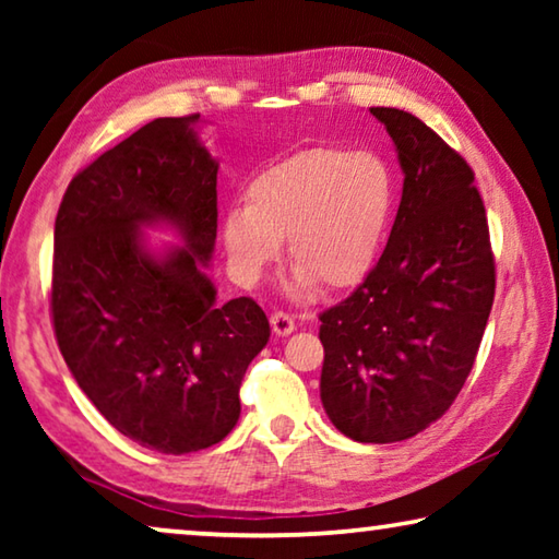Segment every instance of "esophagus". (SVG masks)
Listing matches in <instances>:
<instances>
[{
	"label": "esophagus",
	"mask_w": 559,
	"mask_h": 559,
	"mask_svg": "<svg viewBox=\"0 0 559 559\" xmlns=\"http://www.w3.org/2000/svg\"><path fill=\"white\" fill-rule=\"evenodd\" d=\"M271 328L276 335H290L293 330H296V320H293L288 313H283V310H278V313L271 316Z\"/></svg>",
	"instance_id": "obj_1"
}]
</instances>
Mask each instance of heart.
Here are the masks:
<instances>
[{
    "instance_id": "heart-1",
    "label": "heart",
    "mask_w": 559,
    "mask_h": 559,
    "mask_svg": "<svg viewBox=\"0 0 559 559\" xmlns=\"http://www.w3.org/2000/svg\"><path fill=\"white\" fill-rule=\"evenodd\" d=\"M394 212V177L370 150L313 147L271 165L246 187V206L222 216L231 276L257 286L278 261L283 239L296 263L290 298L357 286L380 257Z\"/></svg>"
}]
</instances>
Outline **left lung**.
Wrapping results in <instances>:
<instances>
[{"label":"left lung","instance_id":"obj_1","mask_svg":"<svg viewBox=\"0 0 559 559\" xmlns=\"http://www.w3.org/2000/svg\"><path fill=\"white\" fill-rule=\"evenodd\" d=\"M370 112L396 147L402 202L377 266L320 313V400L345 437L392 443L459 396L493 308L496 261L466 159L412 112Z\"/></svg>","mask_w":559,"mask_h":559}]
</instances>
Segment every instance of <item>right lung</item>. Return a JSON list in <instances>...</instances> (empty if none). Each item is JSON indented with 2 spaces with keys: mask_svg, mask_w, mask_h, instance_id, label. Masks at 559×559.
Wrapping results in <instances>:
<instances>
[{
  "mask_svg": "<svg viewBox=\"0 0 559 559\" xmlns=\"http://www.w3.org/2000/svg\"><path fill=\"white\" fill-rule=\"evenodd\" d=\"M157 118L81 169L53 229L51 318L71 374L122 437L159 453L210 449L241 414L246 367L271 328L251 298L216 302V169L194 126ZM167 223L185 247L148 249Z\"/></svg>",
  "mask_w": 559,
  "mask_h": 559,
  "instance_id": "1",
  "label": "right lung"
}]
</instances>
